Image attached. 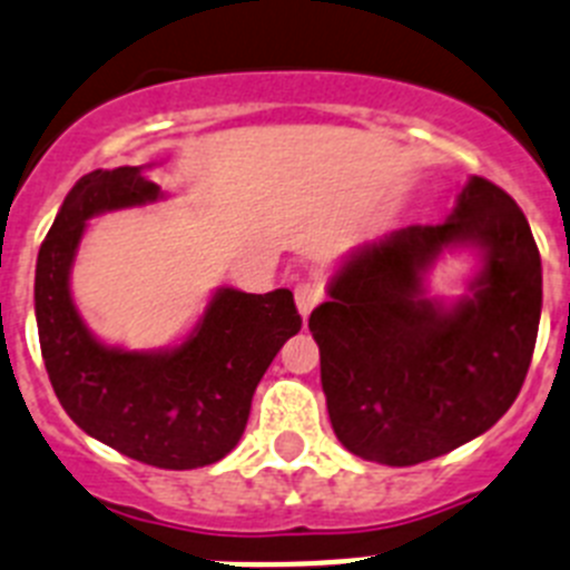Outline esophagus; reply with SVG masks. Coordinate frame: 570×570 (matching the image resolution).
Instances as JSON below:
<instances>
[{
    "mask_svg": "<svg viewBox=\"0 0 570 570\" xmlns=\"http://www.w3.org/2000/svg\"><path fill=\"white\" fill-rule=\"evenodd\" d=\"M294 296H296V307H299V313L307 320L313 307L322 302V285L313 279H302L299 285H296Z\"/></svg>",
    "mask_w": 570,
    "mask_h": 570,
    "instance_id": "esophagus-1",
    "label": "esophagus"
}]
</instances>
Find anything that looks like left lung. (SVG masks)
<instances>
[{"label":"left lung","instance_id":"1","mask_svg":"<svg viewBox=\"0 0 570 570\" xmlns=\"http://www.w3.org/2000/svg\"><path fill=\"white\" fill-rule=\"evenodd\" d=\"M449 247H478L484 259L452 306L423 288ZM327 294L307 327L333 432L364 461L446 455L492 430L523 387L540 327V250L520 206L487 177H469L443 223L353 250Z\"/></svg>","mask_w":570,"mask_h":570}]
</instances>
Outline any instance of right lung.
Returning a JSON list of instances; mask_svg holds the SVG:
<instances>
[{
    "instance_id": "obj_1",
    "label": "right lung",
    "mask_w": 570,
    "mask_h": 570,
    "mask_svg": "<svg viewBox=\"0 0 570 570\" xmlns=\"http://www.w3.org/2000/svg\"><path fill=\"white\" fill-rule=\"evenodd\" d=\"M160 197L144 166L96 169L72 186L39 248L36 325L50 384L87 435L149 466L197 469L237 446L254 390L302 316L288 288H220L177 347L138 353L98 342L70 294L87 220Z\"/></svg>"
}]
</instances>
